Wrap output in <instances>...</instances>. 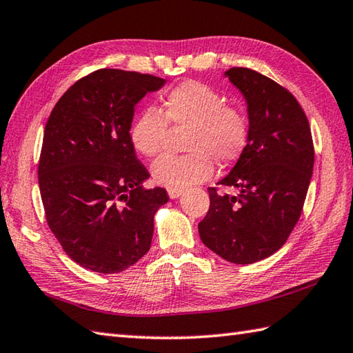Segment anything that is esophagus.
<instances>
[{
	"instance_id": "1",
	"label": "esophagus",
	"mask_w": 353,
	"mask_h": 353,
	"mask_svg": "<svg viewBox=\"0 0 353 353\" xmlns=\"http://www.w3.org/2000/svg\"><path fill=\"white\" fill-rule=\"evenodd\" d=\"M183 194V190H174V188H168V196L170 199H177Z\"/></svg>"
}]
</instances>
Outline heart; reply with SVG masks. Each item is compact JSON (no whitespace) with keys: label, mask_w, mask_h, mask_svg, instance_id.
<instances>
[{"label":"heart","mask_w":353,"mask_h":353,"mask_svg":"<svg viewBox=\"0 0 353 353\" xmlns=\"http://www.w3.org/2000/svg\"><path fill=\"white\" fill-rule=\"evenodd\" d=\"M168 124L190 129L185 156H162L153 163V179L167 188L185 190L214 174V161L228 167L239 159L249 141L244 112L224 104V97L206 83L188 80L170 89L159 109L145 108L133 119L129 139L134 152L153 157L162 152Z\"/></svg>","instance_id":"1"}]
</instances>
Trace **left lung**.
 <instances>
[{
    "instance_id": "left-lung-1",
    "label": "left lung",
    "mask_w": 353,
    "mask_h": 353,
    "mask_svg": "<svg viewBox=\"0 0 353 353\" xmlns=\"http://www.w3.org/2000/svg\"><path fill=\"white\" fill-rule=\"evenodd\" d=\"M226 76L247 101L249 141L219 182L239 194L208 188L211 206L199 234L208 249L244 265L287 243L308 192L314 144L308 118L287 88L249 68H230Z\"/></svg>"
}]
</instances>
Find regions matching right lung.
Returning <instances> with one entry per match:
<instances>
[{
  "mask_svg": "<svg viewBox=\"0 0 353 353\" xmlns=\"http://www.w3.org/2000/svg\"><path fill=\"white\" fill-rule=\"evenodd\" d=\"M165 80L97 70L76 81L45 124L37 167L45 219L62 249L95 273H119L148 252L163 188L142 186L148 171L130 144L134 106Z\"/></svg>",
  "mask_w": 353,
  "mask_h": 353,
  "instance_id": "obj_1",
  "label": "right lung"
}]
</instances>
